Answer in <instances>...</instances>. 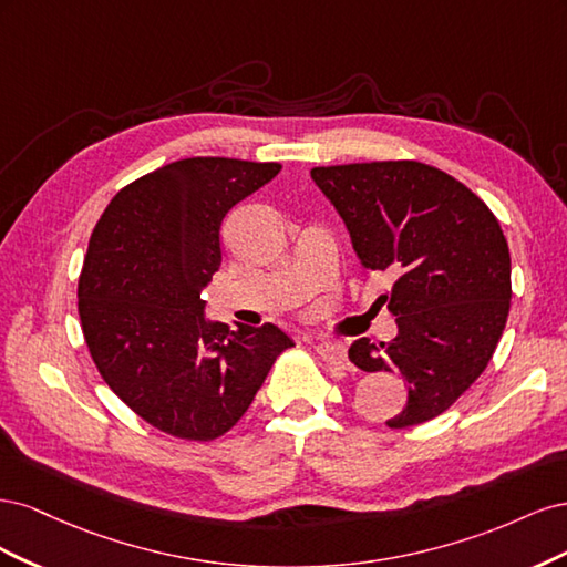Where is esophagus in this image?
Returning <instances> with one entry per match:
<instances>
[{"mask_svg": "<svg viewBox=\"0 0 567 567\" xmlns=\"http://www.w3.org/2000/svg\"><path fill=\"white\" fill-rule=\"evenodd\" d=\"M315 350H317V354H319L329 367L342 369V371L352 369L350 359H348V350H346V346H342V342H317Z\"/></svg>", "mask_w": 567, "mask_h": 567, "instance_id": "1", "label": "esophagus"}]
</instances>
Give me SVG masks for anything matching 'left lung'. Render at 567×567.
Here are the masks:
<instances>
[{"instance_id":"obj_1","label":"left lung","mask_w":567,"mask_h":567,"mask_svg":"<svg viewBox=\"0 0 567 567\" xmlns=\"http://www.w3.org/2000/svg\"><path fill=\"white\" fill-rule=\"evenodd\" d=\"M312 179L346 221L367 269L392 271L388 310L398 336L359 338L350 362L400 373L406 404L388 427L447 411L496 350L511 307V255L499 219L468 186L419 161L315 167Z\"/></svg>"}]
</instances>
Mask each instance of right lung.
I'll use <instances>...</instances> for the list:
<instances>
[{"instance_id": "add662e5", "label": "right lung", "mask_w": 567, "mask_h": 567, "mask_svg": "<svg viewBox=\"0 0 567 567\" xmlns=\"http://www.w3.org/2000/svg\"><path fill=\"white\" fill-rule=\"evenodd\" d=\"M279 163L184 158L120 188L96 221L78 281L82 333L101 379L158 431L210 442L241 419L277 357L279 326L205 319L219 227Z\"/></svg>"}]
</instances>
